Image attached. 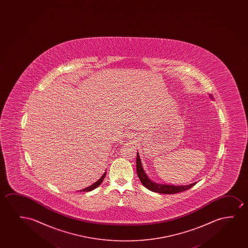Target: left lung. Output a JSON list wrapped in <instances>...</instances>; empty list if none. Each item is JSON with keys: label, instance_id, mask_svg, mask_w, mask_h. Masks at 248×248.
I'll use <instances>...</instances> for the list:
<instances>
[{"label": "left lung", "instance_id": "left-lung-1", "mask_svg": "<svg viewBox=\"0 0 248 248\" xmlns=\"http://www.w3.org/2000/svg\"><path fill=\"white\" fill-rule=\"evenodd\" d=\"M211 96V95H210ZM212 97V96H211ZM136 171L137 174L139 177L140 182L142 183L143 186L147 188L148 190L157 192V193L163 194H175L185 191V190H189L190 188L196 185V182L193 184H190L188 186H170V185H162V184H156L153 182V180L149 179L147 176L146 172L143 170L142 163L140 158L139 153H137V157H136Z\"/></svg>", "mask_w": 248, "mask_h": 248}]
</instances>
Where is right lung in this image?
<instances>
[{"mask_svg":"<svg viewBox=\"0 0 248 248\" xmlns=\"http://www.w3.org/2000/svg\"><path fill=\"white\" fill-rule=\"evenodd\" d=\"M106 173H107V172H105V173H103V175H102L100 179H99L95 183L93 184V185H92V186H90L89 187H86V188H85V189H83V190H80L79 191L80 192H82V191H84V192H86V191H91V190H93L94 189H95L96 187H98L100 185H101V183H102V181H103V180H104V178H105L106 176Z\"/></svg>","mask_w":248,"mask_h":248,"instance_id":"1","label":"right lung"}]
</instances>
